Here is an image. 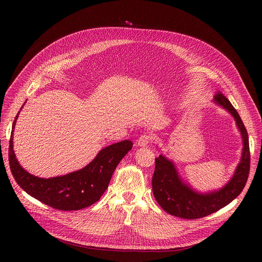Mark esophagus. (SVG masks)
<instances>
[{
  "mask_svg": "<svg viewBox=\"0 0 262 262\" xmlns=\"http://www.w3.org/2000/svg\"><path fill=\"white\" fill-rule=\"evenodd\" d=\"M151 136L149 135V134H143L139 139H138V141H137V144L139 145V146H141V147H145V146H147L149 143L151 142Z\"/></svg>",
  "mask_w": 262,
  "mask_h": 262,
  "instance_id": "34e87169",
  "label": "esophagus"
}]
</instances>
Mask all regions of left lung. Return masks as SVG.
<instances>
[{
    "mask_svg": "<svg viewBox=\"0 0 262 262\" xmlns=\"http://www.w3.org/2000/svg\"><path fill=\"white\" fill-rule=\"evenodd\" d=\"M214 101L229 111L235 118L243 136V157L232 179L222 190L205 195L194 192L184 184L178 177L174 165L165 157L156 158V168L152 176L155 198L166 212L177 217L196 220L217 211L242 193L249 177L251 155L248 132L237 111L221 91H217L214 95Z\"/></svg>",
    "mask_w": 262,
    "mask_h": 262,
    "instance_id": "obj_1",
    "label": "left lung"
}]
</instances>
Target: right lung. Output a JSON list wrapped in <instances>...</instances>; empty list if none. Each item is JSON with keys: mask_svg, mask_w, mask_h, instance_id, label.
I'll use <instances>...</instances> for the list:
<instances>
[{"mask_svg": "<svg viewBox=\"0 0 262 262\" xmlns=\"http://www.w3.org/2000/svg\"><path fill=\"white\" fill-rule=\"evenodd\" d=\"M17 115L15 117V120ZM13 121L12 127L15 125ZM12 135L9 141V165L20 188L30 196L59 210H79L98 201L106 190L116 167L133 148V142L124 140L112 144L97 155L85 168L70 174L43 179L29 174L18 164L13 152Z\"/></svg>", "mask_w": 262, "mask_h": 262, "instance_id": "1", "label": "right lung"}]
</instances>
